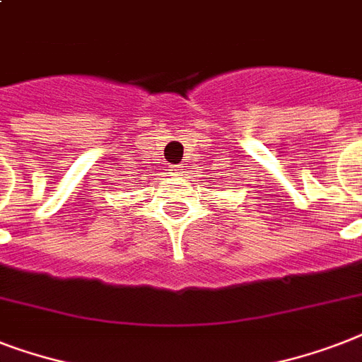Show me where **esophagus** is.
Here are the masks:
<instances>
[{"label":"esophagus","mask_w":362,"mask_h":362,"mask_svg":"<svg viewBox=\"0 0 362 362\" xmlns=\"http://www.w3.org/2000/svg\"><path fill=\"white\" fill-rule=\"evenodd\" d=\"M170 173H173V176H184V173H186V165H173V167H170Z\"/></svg>","instance_id":"1"}]
</instances>
